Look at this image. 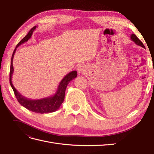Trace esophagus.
<instances>
[{
    "mask_svg": "<svg viewBox=\"0 0 154 154\" xmlns=\"http://www.w3.org/2000/svg\"><path fill=\"white\" fill-rule=\"evenodd\" d=\"M86 69L87 67L85 65H80L77 69V71L78 74H84L86 72Z\"/></svg>",
    "mask_w": 154,
    "mask_h": 154,
    "instance_id": "esophagus-1",
    "label": "esophagus"
}]
</instances>
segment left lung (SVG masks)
<instances>
[{"label": "left lung", "instance_id": "8db88e82", "mask_svg": "<svg viewBox=\"0 0 154 154\" xmlns=\"http://www.w3.org/2000/svg\"><path fill=\"white\" fill-rule=\"evenodd\" d=\"M130 38H131V40L133 42H134L135 44H136L137 45H138L139 46H141V47L143 48H145V47H144V45H143L142 42L137 38L136 35L132 34L131 35H130Z\"/></svg>", "mask_w": 154, "mask_h": 154}]
</instances>
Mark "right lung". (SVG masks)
I'll return each mask as SVG.
<instances>
[{
  "label": "right lung",
  "mask_w": 154,
  "mask_h": 154,
  "mask_svg": "<svg viewBox=\"0 0 154 154\" xmlns=\"http://www.w3.org/2000/svg\"><path fill=\"white\" fill-rule=\"evenodd\" d=\"M36 26H35L32 27V29H31V30L29 31L28 33H27V35L25 37H24V38L20 41V42L17 45L16 48L13 51L11 60L10 83L14 91V93H15L17 100L19 102V103L23 106H24L26 109H28L29 110H31L32 112H34L40 114L53 112L58 110L60 108V105L63 103L65 97V92H66V89L68 83L77 76V72L76 71H73L71 72H69L62 79V80L58 85V90L54 96L48 97H45V98L40 100H30L22 96L20 93L16 90V88L14 87L11 82V77L14 71L13 66V59L14 54H15V53L16 51V49L20 45L26 42H27L31 38V36L32 34V32H33V31L36 29Z\"/></svg>",
  "instance_id": "obj_1"
}]
</instances>
